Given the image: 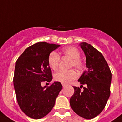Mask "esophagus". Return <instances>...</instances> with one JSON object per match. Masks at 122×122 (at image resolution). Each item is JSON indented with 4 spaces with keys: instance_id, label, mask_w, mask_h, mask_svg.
I'll list each match as a JSON object with an SVG mask.
<instances>
[{
    "instance_id": "34e87169",
    "label": "esophagus",
    "mask_w": 122,
    "mask_h": 122,
    "mask_svg": "<svg viewBox=\"0 0 122 122\" xmlns=\"http://www.w3.org/2000/svg\"><path fill=\"white\" fill-rule=\"evenodd\" d=\"M62 86H63V88H65V87L66 86V84H64V83H62Z\"/></svg>"
}]
</instances>
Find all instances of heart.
Here are the masks:
<instances>
[{"label": "heart", "mask_w": 122, "mask_h": 122, "mask_svg": "<svg viewBox=\"0 0 122 122\" xmlns=\"http://www.w3.org/2000/svg\"><path fill=\"white\" fill-rule=\"evenodd\" d=\"M62 54L64 56L71 59L70 67H74L78 70L83 68V64L80 57V52L79 50L74 46H69L62 50ZM60 62V56L56 51H52L49 54L48 57V63L51 69L53 70H57ZM78 76L76 71L74 70H60L56 72L54 75V79L56 81L62 83H69L72 80L76 79Z\"/></svg>", "instance_id": "1"}]
</instances>
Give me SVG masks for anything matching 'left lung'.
<instances>
[{
    "instance_id": "8db88e82",
    "label": "left lung",
    "mask_w": 122,
    "mask_h": 122,
    "mask_svg": "<svg viewBox=\"0 0 122 122\" xmlns=\"http://www.w3.org/2000/svg\"><path fill=\"white\" fill-rule=\"evenodd\" d=\"M80 46L86 57L87 70L78 81L83 87L74 86V93L70 100L74 112L86 119H93L105 107L110 96L111 72L102 53L91 45L81 42ZM80 87L81 88V86Z\"/></svg>"
}]
</instances>
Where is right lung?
I'll return each instance as SVG.
<instances>
[{
  "label": "right lung",
  "instance_id": "obj_1",
  "mask_svg": "<svg viewBox=\"0 0 122 122\" xmlns=\"http://www.w3.org/2000/svg\"><path fill=\"white\" fill-rule=\"evenodd\" d=\"M60 46L38 42L27 48L16 61L13 83L17 101L21 110L32 119H39L47 115L62 89L59 81L49 86L41 85L52 80L48 57Z\"/></svg>",
  "mask_w": 122,
  "mask_h": 122
}]
</instances>
